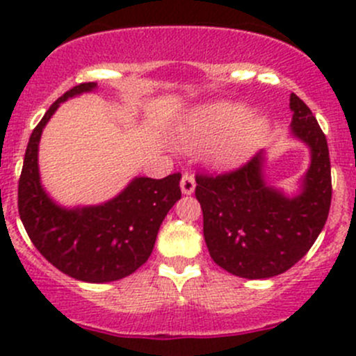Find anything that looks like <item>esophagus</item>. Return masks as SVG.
<instances>
[{
  "instance_id": "esophagus-1",
  "label": "esophagus",
  "mask_w": 356,
  "mask_h": 356,
  "mask_svg": "<svg viewBox=\"0 0 356 356\" xmlns=\"http://www.w3.org/2000/svg\"><path fill=\"white\" fill-rule=\"evenodd\" d=\"M195 188H196V182H195V177H193L191 174H184L181 179V191L182 195L189 196L195 193Z\"/></svg>"
}]
</instances>
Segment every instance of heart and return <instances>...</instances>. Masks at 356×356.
<instances>
[{"instance_id": "heart-1", "label": "heart", "mask_w": 356, "mask_h": 356, "mask_svg": "<svg viewBox=\"0 0 356 356\" xmlns=\"http://www.w3.org/2000/svg\"><path fill=\"white\" fill-rule=\"evenodd\" d=\"M268 120L250 115V108L236 102H215L193 110L179 127L184 149L200 153L211 149V163L231 168L241 163L261 141Z\"/></svg>"}]
</instances>
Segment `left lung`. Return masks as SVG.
<instances>
[{
    "instance_id": "1",
    "label": "left lung",
    "mask_w": 356,
    "mask_h": 356,
    "mask_svg": "<svg viewBox=\"0 0 356 356\" xmlns=\"http://www.w3.org/2000/svg\"><path fill=\"white\" fill-rule=\"evenodd\" d=\"M289 108V134L310 149V165L296 191L288 195L267 181L265 152L232 174L196 175L210 257L238 277L268 279L286 272L307 254L327 220L332 196L327 139L294 92Z\"/></svg>"
}]
</instances>
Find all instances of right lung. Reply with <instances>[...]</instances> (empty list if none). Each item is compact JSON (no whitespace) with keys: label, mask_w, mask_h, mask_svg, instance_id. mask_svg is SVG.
Listing matches in <instances>:
<instances>
[{"label":"right lung","mask_w":356,"mask_h":356,"mask_svg":"<svg viewBox=\"0 0 356 356\" xmlns=\"http://www.w3.org/2000/svg\"><path fill=\"white\" fill-rule=\"evenodd\" d=\"M95 91L96 82L72 88L32 131L19 181V213L31 241L49 264L77 281L102 284L127 277L146 264L161 222L181 200V174L134 177L117 196L99 204L65 207L53 200L39 172L42 131L62 103Z\"/></svg>","instance_id":"1"}]
</instances>
